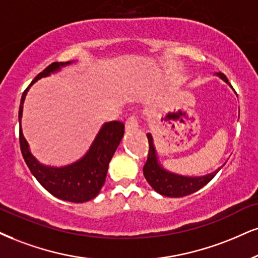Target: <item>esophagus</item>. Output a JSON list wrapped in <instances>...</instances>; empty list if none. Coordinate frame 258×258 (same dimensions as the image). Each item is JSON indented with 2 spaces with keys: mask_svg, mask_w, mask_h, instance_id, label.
Listing matches in <instances>:
<instances>
[{
  "mask_svg": "<svg viewBox=\"0 0 258 258\" xmlns=\"http://www.w3.org/2000/svg\"><path fill=\"white\" fill-rule=\"evenodd\" d=\"M139 126V120L136 116H130L125 122V132H133V130L138 129Z\"/></svg>",
  "mask_w": 258,
  "mask_h": 258,
  "instance_id": "34e87169",
  "label": "esophagus"
}]
</instances>
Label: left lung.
Here are the masks:
<instances>
[{"mask_svg":"<svg viewBox=\"0 0 258 258\" xmlns=\"http://www.w3.org/2000/svg\"><path fill=\"white\" fill-rule=\"evenodd\" d=\"M224 81L228 84L227 78L222 73H218ZM148 144H149V152L148 158L144 166V176L158 194L167 197H183L197 191L206 184H208L213 178L215 177L220 168L215 170L214 172L206 174L201 177H187L180 176V174L172 173L159 164L157 151L153 145V138L151 134H147Z\"/></svg>","mask_w":258,"mask_h":258,"instance_id":"8db88e82","label":"left lung"}]
</instances>
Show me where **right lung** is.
Returning <instances> with one entry per match:
<instances>
[{
    "label": "right lung",
    "instance_id": "right-lung-1",
    "mask_svg": "<svg viewBox=\"0 0 258 258\" xmlns=\"http://www.w3.org/2000/svg\"><path fill=\"white\" fill-rule=\"evenodd\" d=\"M71 63L73 61L51 63L36 76V79L22 93L20 107H19V124H20L19 140H20V148L25 163L43 187H45L51 195L59 200L82 203L94 199L104 185L109 164L124 135V124L117 120L105 123L95 136L87 153L80 160L62 167L46 166L40 164L30 152V147L21 130L22 106L31 86L39 79L58 72L62 67Z\"/></svg>",
    "mask_w": 258,
    "mask_h": 258
}]
</instances>
